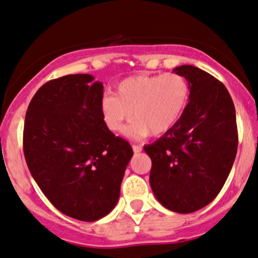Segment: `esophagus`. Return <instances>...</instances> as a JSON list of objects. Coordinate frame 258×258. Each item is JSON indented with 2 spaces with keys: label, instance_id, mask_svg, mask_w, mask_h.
Masks as SVG:
<instances>
[{
  "label": "esophagus",
  "instance_id": "esophagus-1",
  "mask_svg": "<svg viewBox=\"0 0 258 258\" xmlns=\"http://www.w3.org/2000/svg\"><path fill=\"white\" fill-rule=\"evenodd\" d=\"M133 151H134V153H139L143 151V147L140 145H133Z\"/></svg>",
  "mask_w": 258,
  "mask_h": 258
}]
</instances>
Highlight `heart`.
Returning a JSON list of instances; mask_svg holds the SVG:
<instances>
[{
    "label": "heart",
    "instance_id": "1",
    "mask_svg": "<svg viewBox=\"0 0 258 258\" xmlns=\"http://www.w3.org/2000/svg\"><path fill=\"white\" fill-rule=\"evenodd\" d=\"M190 86L183 75L176 73L134 75L121 80L114 95H107L101 103L106 125L119 133L128 120L130 138L147 134L160 137L178 123L189 101Z\"/></svg>",
    "mask_w": 258,
    "mask_h": 258
}]
</instances>
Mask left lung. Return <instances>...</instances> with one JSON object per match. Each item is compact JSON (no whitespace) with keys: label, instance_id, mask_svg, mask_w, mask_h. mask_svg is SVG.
<instances>
[{"label":"left lung","instance_id":"8db88e82","mask_svg":"<svg viewBox=\"0 0 258 258\" xmlns=\"http://www.w3.org/2000/svg\"><path fill=\"white\" fill-rule=\"evenodd\" d=\"M190 86L178 123L144 150L152 161L150 185L162 206L191 213L212 202L238 150L235 107L227 88L194 66L174 69Z\"/></svg>","mask_w":258,"mask_h":258}]
</instances>
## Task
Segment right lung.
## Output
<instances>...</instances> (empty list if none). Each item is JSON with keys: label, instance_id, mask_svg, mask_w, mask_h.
<instances>
[{"label": "right lung", "instance_id": "1", "mask_svg": "<svg viewBox=\"0 0 258 258\" xmlns=\"http://www.w3.org/2000/svg\"><path fill=\"white\" fill-rule=\"evenodd\" d=\"M90 74L43 84L29 103L23 133L25 161L36 184L63 215L94 222L119 199L133 149L107 128L103 85Z\"/></svg>", "mask_w": 258, "mask_h": 258}]
</instances>
